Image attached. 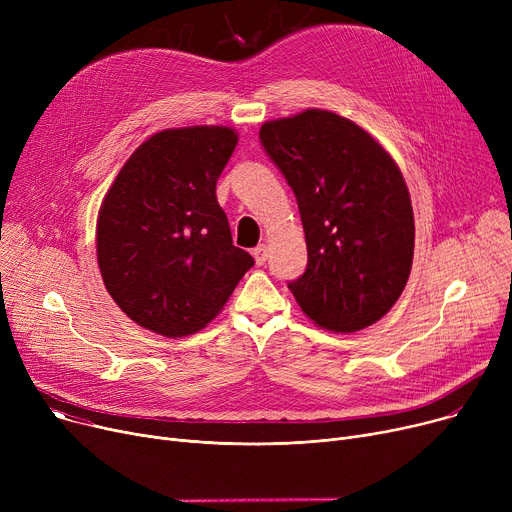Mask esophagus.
Returning <instances> with one entry per match:
<instances>
[{"label":"esophagus","instance_id":"34e87169","mask_svg":"<svg viewBox=\"0 0 512 512\" xmlns=\"http://www.w3.org/2000/svg\"><path fill=\"white\" fill-rule=\"evenodd\" d=\"M253 257H255V263L257 265H263L267 261V247L265 245H259L253 249Z\"/></svg>","mask_w":512,"mask_h":512}]
</instances>
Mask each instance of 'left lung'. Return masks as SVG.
Instances as JSON below:
<instances>
[{
	"instance_id": "1",
	"label": "left lung",
	"mask_w": 512,
	"mask_h": 512,
	"mask_svg": "<svg viewBox=\"0 0 512 512\" xmlns=\"http://www.w3.org/2000/svg\"><path fill=\"white\" fill-rule=\"evenodd\" d=\"M261 143L297 195L309 263L288 288L317 328L380 321L407 286L415 222L394 157L357 122L309 107L267 120Z\"/></svg>"
}]
</instances>
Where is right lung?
Returning a JSON list of instances; mask_svg holds the SVG:
<instances>
[{
	"label": "right lung",
	"mask_w": 512,
	"mask_h": 512,
	"mask_svg": "<svg viewBox=\"0 0 512 512\" xmlns=\"http://www.w3.org/2000/svg\"><path fill=\"white\" fill-rule=\"evenodd\" d=\"M236 143L232 126L159 130L132 151L101 201L103 284L153 334L182 338L207 328L255 263L232 245L215 197Z\"/></svg>",
	"instance_id": "right-lung-1"
}]
</instances>
